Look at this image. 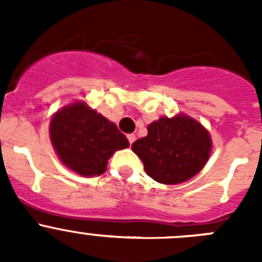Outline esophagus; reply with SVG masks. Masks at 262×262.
I'll return each instance as SVG.
<instances>
[{
    "label": "esophagus",
    "mask_w": 262,
    "mask_h": 262,
    "mask_svg": "<svg viewBox=\"0 0 262 262\" xmlns=\"http://www.w3.org/2000/svg\"><path fill=\"white\" fill-rule=\"evenodd\" d=\"M127 139H128V142H129V144H133L134 142H135V139H136V136L134 135V134H128V135H127Z\"/></svg>",
    "instance_id": "1"
}]
</instances>
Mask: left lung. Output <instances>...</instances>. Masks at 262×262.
Wrapping results in <instances>:
<instances>
[{"mask_svg": "<svg viewBox=\"0 0 262 262\" xmlns=\"http://www.w3.org/2000/svg\"><path fill=\"white\" fill-rule=\"evenodd\" d=\"M133 151L155 181L176 185L200 173L211 154L209 131L193 118L161 117L148 126V135L133 144Z\"/></svg>", "mask_w": 262, "mask_h": 262, "instance_id": "8db88e82", "label": "left lung"}]
</instances>
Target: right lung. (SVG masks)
I'll list each match as a JSON object with an SVG mask.
<instances>
[{"instance_id": "add662e5", "label": "right lung", "mask_w": 262, "mask_h": 262, "mask_svg": "<svg viewBox=\"0 0 262 262\" xmlns=\"http://www.w3.org/2000/svg\"><path fill=\"white\" fill-rule=\"evenodd\" d=\"M50 138L60 161L84 177L105 173L113 154L129 145L113 122L82 101L56 111L51 119Z\"/></svg>"}]
</instances>
